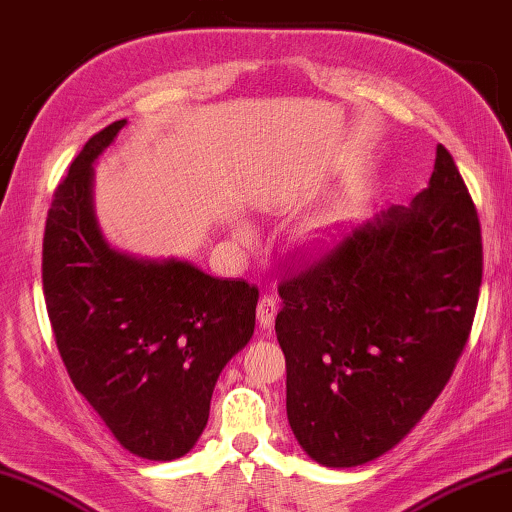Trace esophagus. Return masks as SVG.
<instances>
[{
  "mask_svg": "<svg viewBox=\"0 0 512 512\" xmlns=\"http://www.w3.org/2000/svg\"><path fill=\"white\" fill-rule=\"evenodd\" d=\"M278 314V303L271 296H262L257 303V321L262 328H271Z\"/></svg>",
  "mask_w": 512,
  "mask_h": 512,
  "instance_id": "obj_1",
  "label": "esophagus"
}]
</instances>
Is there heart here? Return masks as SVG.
<instances>
[{
	"instance_id": "1",
	"label": "heart",
	"mask_w": 512,
	"mask_h": 512,
	"mask_svg": "<svg viewBox=\"0 0 512 512\" xmlns=\"http://www.w3.org/2000/svg\"><path fill=\"white\" fill-rule=\"evenodd\" d=\"M314 230H316V225H312L310 230H307V232L312 234ZM237 232H239V237H250V227H248L246 223H239V225H237Z\"/></svg>"
}]
</instances>
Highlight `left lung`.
<instances>
[{
    "instance_id": "left-lung-1",
    "label": "left lung",
    "mask_w": 512,
    "mask_h": 512,
    "mask_svg": "<svg viewBox=\"0 0 512 512\" xmlns=\"http://www.w3.org/2000/svg\"><path fill=\"white\" fill-rule=\"evenodd\" d=\"M481 278L476 207L437 145L428 189L408 207L351 225L280 282L287 417L307 456L358 467L419 424L467 344Z\"/></svg>"
}]
</instances>
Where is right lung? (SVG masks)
<instances>
[{"instance_id": "obj_1", "label": "right lung", "mask_w": 512, "mask_h": 512, "mask_svg": "<svg viewBox=\"0 0 512 512\" xmlns=\"http://www.w3.org/2000/svg\"><path fill=\"white\" fill-rule=\"evenodd\" d=\"M125 125L116 120L88 139L56 186L43 291L77 392L129 453L168 462L205 431L218 376L253 337L259 291L184 259L127 255L104 239L93 164Z\"/></svg>"}]
</instances>
